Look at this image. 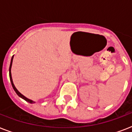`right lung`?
Segmentation results:
<instances>
[{
	"instance_id": "right-lung-1",
	"label": "right lung",
	"mask_w": 132,
	"mask_h": 132,
	"mask_svg": "<svg viewBox=\"0 0 132 132\" xmlns=\"http://www.w3.org/2000/svg\"><path fill=\"white\" fill-rule=\"evenodd\" d=\"M13 56H12V57H11V62H10V66H9V78H10V81H11V85H12V87H13V90H14V91L15 92V93L18 95V96H20V98H23L24 100H25L27 102H29L30 103H36L35 101H34L31 100V99H29V98H27L26 96H24L23 95V94H22L20 92L18 91V90L16 89V88L15 87V86H14V84H13V80H12V77H11V66H12V62H13Z\"/></svg>"
}]
</instances>
